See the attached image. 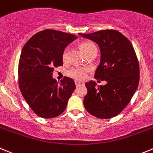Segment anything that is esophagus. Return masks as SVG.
I'll use <instances>...</instances> for the list:
<instances>
[{
    "label": "esophagus",
    "instance_id": "1",
    "mask_svg": "<svg viewBox=\"0 0 153 153\" xmlns=\"http://www.w3.org/2000/svg\"><path fill=\"white\" fill-rule=\"evenodd\" d=\"M75 85H76V86L78 87V86H79L80 85H81V82H80V81H75Z\"/></svg>",
    "mask_w": 153,
    "mask_h": 153
}]
</instances>
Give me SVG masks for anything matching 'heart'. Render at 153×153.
<instances>
[{
	"label": "heart",
	"instance_id": "b5f03b06",
	"mask_svg": "<svg viewBox=\"0 0 153 153\" xmlns=\"http://www.w3.org/2000/svg\"><path fill=\"white\" fill-rule=\"evenodd\" d=\"M81 47L85 51V53L89 52L94 48H97L95 46V44H93L91 42H85L81 44ZM70 48L69 47H66L64 49L63 53H62V59L63 60H66L68 57V54H69ZM88 68L85 66H78V67H73L71 68L67 71V75L69 76L70 78H72L75 80H78V81H82L85 80L88 76Z\"/></svg>",
	"mask_w": 153,
	"mask_h": 153
}]
</instances>
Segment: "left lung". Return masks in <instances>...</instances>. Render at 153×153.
Returning <instances> with one entry per match:
<instances>
[{"instance_id":"1","label":"left lung","mask_w":153,"mask_h":153,"mask_svg":"<svg viewBox=\"0 0 153 153\" xmlns=\"http://www.w3.org/2000/svg\"><path fill=\"white\" fill-rule=\"evenodd\" d=\"M79 35L99 45L101 59L94 78L107 82L103 86L93 81L85 84L88 89L84 98L85 109L98 118H113L128 105L139 85V61L134 47L116 30Z\"/></svg>"}]
</instances>
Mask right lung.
<instances>
[{
  "instance_id": "obj_1",
  "label": "right lung",
  "mask_w": 153,
  "mask_h": 153,
  "mask_svg": "<svg viewBox=\"0 0 153 153\" xmlns=\"http://www.w3.org/2000/svg\"><path fill=\"white\" fill-rule=\"evenodd\" d=\"M75 35L53 29L41 31L24 45L18 66L19 88L38 116L52 118L66 108L75 89L73 80L64 77L60 85L52 78L55 67L62 65V53Z\"/></svg>"
}]
</instances>
